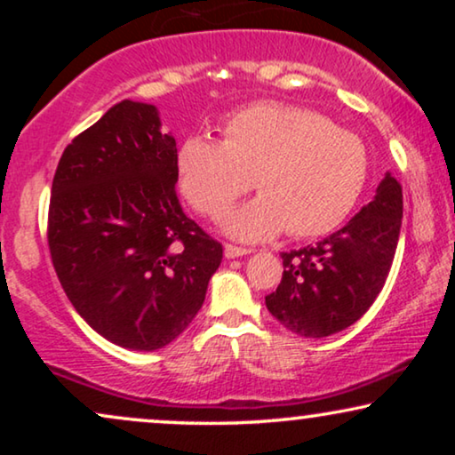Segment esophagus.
<instances>
[{
	"instance_id": "esophagus-1",
	"label": "esophagus",
	"mask_w": 455,
	"mask_h": 455,
	"mask_svg": "<svg viewBox=\"0 0 455 455\" xmlns=\"http://www.w3.org/2000/svg\"><path fill=\"white\" fill-rule=\"evenodd\" d=\"M251 251H246V248H240V246H234V244H226L223 246V254H226V259H238V257H244Z\"/></svg>"
}]
</instances>
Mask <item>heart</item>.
Returning <instances> with one entry per match:
<instances>
[{"mask_svg": "<svg viewBox=\"0 0 455 455\" xmlns=\"http://www.w3.org/2000/svg\"><path fill=\"white\" fill-rule=\"evenodd\" d=\"M221 134L188 136L178 151V178L188 203L207 215L223 213L251 184L259 188L223 220L234 238L267 240L283 229L296 238L329 234L363 195V140L316 111L252 103L229 116Z\"/></svg>", "mask_w": 455, "mask_h": 455, "instance_id": "obj_1", "label": "heart"}]
</instances>
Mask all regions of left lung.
<instances>
[{
	"label": "left lung",
	"instance_id": "8db88e82",
	"mask_svg": "<svg viewBox=\"0 0 455 455\" xmlns=\"http://www.w3.org/2000/svg\"><path fill=\"white\" fill-rule=\"evenodd\" d=\"M402 209V186L387 172L375 198L344 228L316 244L282 254V283L265 296L269 313L302 338H327L356 323L387 279Z\"/></svg>",
	"mask_w": 455,
	"mask_h": 455
}]
</instances>
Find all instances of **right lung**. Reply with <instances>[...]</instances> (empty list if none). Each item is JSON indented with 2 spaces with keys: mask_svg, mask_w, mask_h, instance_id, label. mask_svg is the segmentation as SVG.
<instances>
[{
  "mask_svg": "<svg viewBox=\"0 0 455 455\" xmlns=\"http://www.w3.org/2000/svg\"><path fill=\"white\" fill-rule=\"evenodd\" d=\"M178 148L151 103L124 101L61 155L49 251L76 313L111 344H172L204 302L223 248L184 215Z\"/></svg>",
  "mask_w": 455,
  "mask_h": 455,
  "instance_id": "right-lung-1",
  "label": "right lung"
}]
</instances>
